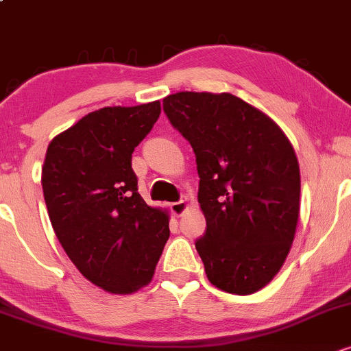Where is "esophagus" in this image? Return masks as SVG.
Masks as SVG:
<instances>
[{"label":"esophagus","mask_w":351,"mask_h":351,"mask_svg":"<svg viewBox=\"0 0 351 351\" xmlns=\"http://www.w3.org/2000/svg\"><path fill=\"white\" fill-rule=\"evenodd\" d=\"M186 210H187L186 200H179V202H172L171 204V212L174 215H177V217H179V215H182Z\"/></svg>","instance_id":"34e87169"}]
</instances>
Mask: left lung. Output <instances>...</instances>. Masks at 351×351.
Returning <instances> with one entry per match:
<instances>
[{
    "mask_svg": "<svg viewBox=\"0 0 351 351\" xmlns=\"http://www.w3.org/2000/svg\"><path fill=\"white\" fill-rule=\"evenodd\" d=\"M171 124L191 143L206 234L195 240L212 285L250 295L289 255L300 212V169L269 116L228 93L164 97Z\"/></svg>",
    "mask_w": 351,
    "mask_h": 351,
    "instance_id": "8db88e82",
    "label": "left lung"
}]
</instances>
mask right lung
Wrapping results in <instances>:
<instances>
[{"label":"right lung","instance_id":"add662e5","mask_svg":"<svg viewBox=\"0 0 351 351\" xmlns=\"http://www.w3.org/2000/svg\"><path fill=\"white\" fill-rule=\"evenodd\" d=\"M160 102L89 112L54 137L41 184L51 226L71 262L106 292L152 280L169 215L137 192L132 152L159 119Z\"/></svg>","mask_w":351,"mask_h":351}]
</instances>
